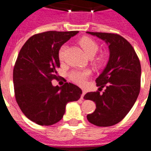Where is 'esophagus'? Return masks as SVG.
<instances>
[{
    "instance_id": "obj_1",
    "label": "esophagus",
    "mask_w": 151,
    "mask_h": 151,
    "mask_svg": "<svg viewBox=\"0 0 151 151\" xmlns=\"http://www.w3.org/2000/svg\"><path fill=\"white\" fill-rule=\"evenodd\" d=\"M85 94H86V91H85V90L82 91V96H81V99L83 100V97H84V96H85Z\"/></svg>"
}]
</instances>
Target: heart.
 <instances>
[{"label": "heart", "mask_w": 151, "mask_h": 151, "mask_svg": "<svg viewBox=\"0 0 151 151\" xmlns=\"http://www.w3.org/2000/svg\"><path fill=\"white\" fill-rule=\"evenodd\" d=\"M78 44L83 49L85 54L88 57H93L94 56H95L98 50V45L97 44V42L89 37H83L82 38H81L78 41ZM65 49H66V47L62 46L59 50L58 56H59V59L60 60H63L64 59ZM99 60H101V58H100ZM89 75H90L89 71H74L70 73L69 77L76 83L83 85L86 82V80L89 76Z\"/></svg>", "instance_id": "1"}]
</instances>
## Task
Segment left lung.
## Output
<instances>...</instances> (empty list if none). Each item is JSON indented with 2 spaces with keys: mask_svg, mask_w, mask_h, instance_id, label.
Instances as JSON below:
<instances>
[{
  "mask_svg": "<svg viewBox=\"0 0 151 151\" xmlns=\"http://www.w3.org/2000/svg\"><path fill=\"white\" fill-rule=\"evenodd\" d=\"M105 41L109 48V60L96 78L97 86H106L103 94L88 92L85 100L95 102L96 109L87 116L89 122L106 127L120 122L132 108L140 92L141 64L132 46L126 39L116 34L91 32Z\"/></svg>",
  "mask_w": 151,
  "mask_h": 151,
  "instance_id": "left-lung-1",
  "label": "left lung"
}]
</instances>
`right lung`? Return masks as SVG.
Instances as JSON below:
<instances>
[{
	"instance_id": "1",
	"label": "right lung",
	"mask_w": 151,
	"mask_h": 151,
	"mask_svg": "<svg viewBox=\"0 0 151 151\" xmlns=\"http://www.w3.org/2000/svg\"><path fill=\"white\" fill-rule=\"evenodd\" d=\"M78 33L50 31L35 35L19 53L13 69L16 100L24 115L36 124L57 123L68 103L81 97L82 91L77 85L66 82L59 87L51 83L58 78L60 48Z\"/></svg>"
}]
</instances>
